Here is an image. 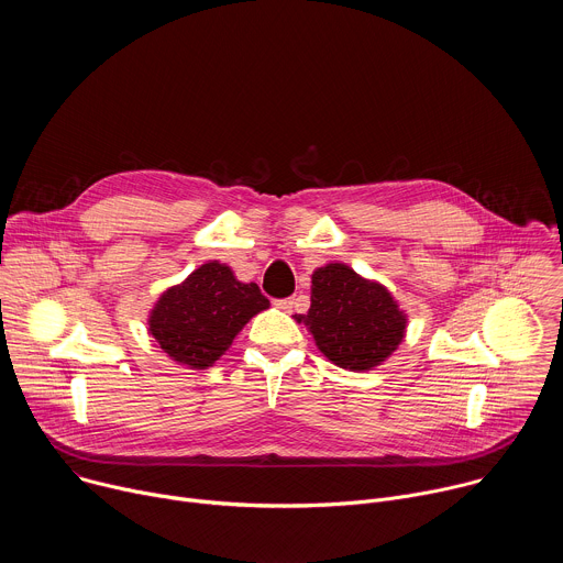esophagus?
Here are the masks:
<instances>
[{"mask_svg":"<svg viewBox=\"0 0 563 563\" xmlns=\"http://www.w3.org/2000/svg\"><path fill=\"white\" fill-rule=\"evenodd\" d=\"M276 307L283 309V311H294L296 307V298H283V300H276Z\"/></svg>","mask_w":563,"mask_h":563,"instance_id":"1","label":"esophagus"}]
</instances>
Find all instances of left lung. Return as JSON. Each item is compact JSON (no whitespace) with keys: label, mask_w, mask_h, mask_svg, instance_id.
I'll return each instance as SVG.
<instances>
[{"label":"left lung","mask_w":563,"mask_h":563,"mask_svg":"<svg viewBox=\"0 0 563 563\" xmlns=\"http://www.w3.org/2000/svg\"><path fill=\"white\" fill-rule=\"evenodd\" d=\"M318 350L343 369L380 365L406 336L408 318L391 294L343 263L318 267L311 276V305L296 316Z\"/></svg>","instance_id":"left-lung-1"}]
</instances>
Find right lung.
<instances>
[{
	"label": "right lung",
	"instance_id": "right-lung-1",
	"mask_svg": "<svg viewBox=\"0 0 563 563\" xmlns=\"http://www.w3.org/2000/svg\"><path fill=\"white\" fill-rule=\"evenodd\" d=\"M267 307L256 283H240L227 265L211 261L157 298L148 334L176 363L207 369Z\"/></svg>",
	"mask_w": 563,
	"mask_h": 563
}]
</instances>
